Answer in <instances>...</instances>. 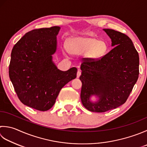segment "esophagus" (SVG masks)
Masks as SVG:
<instances>
[{"mask_svg":"<svg viewBox=\"0 0 147 147\" xmlns=\"http://www.w3.org/2000/svg\"><path fill=\"white\" fill-rule=\"evenodd\" d=\"M81 71H80V70H78V72H77V74H76V76H77V78H80V75H81Z\"/></svg>","mask_w":147,"mask_h":147,"instance_id":"obj_1","label":"esophagus"}]
</instances>
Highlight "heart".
Here are the masks:
<instances>
[{"mask_svg": "<svg viewBox=\"0 0 147 147\" xmlns=\"http://www.w3.org/2000/svg\"><path fill=\"white\" fill-rule=\"evenodd\" d=\"M67 49L75 55L86 54L87 59L97 60L104 57L108 50V45L105 40H98L91 36H76L68 40Z\"/></svg>", "mask_w": 147, "mask_h": 147, "instance_id": "b5f03b06", "label": "heart"}]
</instances>
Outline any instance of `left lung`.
Listing matches in <instances>:
<instances>
[{
	"label": "left lung",
	"instance_id": "1",
	"mask_svg": "<svg viewBox=\"0 0 147 147\" xmlns=\"http://www.w3.org/2000/svg\"><path fill=\"white\" fill-rule=\"evenodd\" d=\"M113 48L98 60H85L81 65V100L88 110L102 113L125 103L139 76V55L125 34L103 29ZM98 99L94 102L91 97Z\"/></svg>",
	"mask_w": 147,
	"mask_h": 147
}]
</instances>
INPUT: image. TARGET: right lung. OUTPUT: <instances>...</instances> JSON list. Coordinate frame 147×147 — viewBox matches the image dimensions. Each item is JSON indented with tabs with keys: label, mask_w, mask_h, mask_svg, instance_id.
<instances>
[{
	"label": "right lung",
	"mask_w": 147,
	"mask_h": 147,
	"mask_svg": "<svg viewBox=\"0 0 147 147\" xmlns=\"http://www.w3.org/2000/svg\"><path fill=\"white\" fill-rule=\"evenodd\" d=\"M60 27L55 26L28 32L11 51L9 75L23 104L39 111L54 105L60 90L76 78L77 69H59L53 61Z\"/></svg>",
	"instance_id": "right-lung-1"
}]
</instances>
